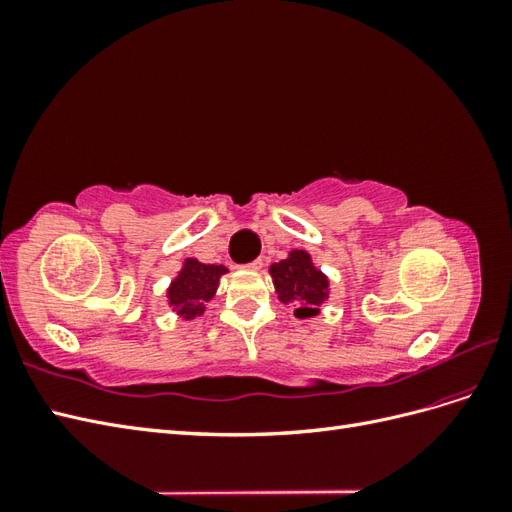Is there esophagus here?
I'll list each match as a JSON object with an SVG mask.
<instances>
[{
  "label": "esophagus",
  "instance_id": "34e87169",
  "mask_svg": "<svg viewBox=\"0 0 512 512\" xmlns=\"http://www.w3.org/2000/svg\"><path fill=\"white\" fill-rule=\"evenodd\" d=\"M243 269H247V271H260L262 269V258H256L252 262H247V265H243Z\"/></svg>",
  "mask_w": 512,
  "mask_h": 512
}]
</instances>
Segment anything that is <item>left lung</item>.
Masks as SVG:
<instances>
[{
	"label": "left lung",
	"instance_id": "obj_1",
	"mask_svg": "<svg viewBox=\"0 0 512 512\" xmlns=\"http://www.w3.org/2000/svg\"><path fill=\"white\" fill-rule=\"evenodd\" d=\"M271 277L282 303H294V316L309 318L329 297V280L303 250H294L286 260L271 265Z\"/></svg>",
	"mask_w": 512,
	"mask_h": 512
}]
</instances>
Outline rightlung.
<instances>
[{
	"label": "right lung",
	"mask_w": 512,
	"mask_h": 512,
	"mask_svg": "<svg viewBox=\"0 0 512 512\" xmlns=\"http://www.w3.org/2000/svg\"><path fill=\"white\" fill-rule=\"evenodd\" d=\"M228 269L222 265H203L198 260H185L183 269L168 288V301L183 318H196L205 312V303L213 299L220 277Z\"/></svg>",
	"instance_id": "obj_1"
}]
</instances>
